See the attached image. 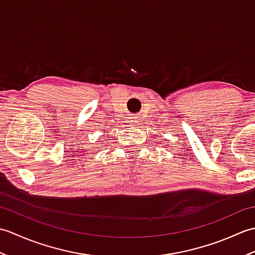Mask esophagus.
<instances>
[{
    "mask_svg": "<svg viewBox=\"0 0 255 255\" xmlns=\"http://www.w3.org/2000/svg\"><path fill=\"white\" fill-rule=\"evenodd\" d=\"M127 122L129 125H132V126H134V125H137L140 121H139L138 116H130V117H128Z\"/></svg>",
    "mask_w": 255,
    "mask_h": 255,
    "instance_id": "1",
    "label": "esophagus"
}]
</instances>
